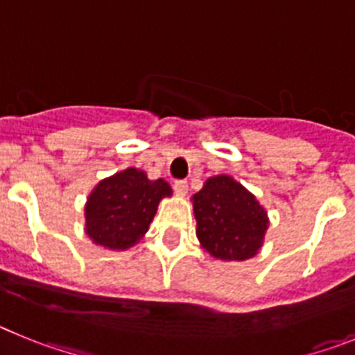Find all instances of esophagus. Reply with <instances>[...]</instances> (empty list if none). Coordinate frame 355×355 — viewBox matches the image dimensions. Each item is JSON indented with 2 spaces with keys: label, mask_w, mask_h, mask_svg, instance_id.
Here are the masks:
<instances>
[{
  "label": "esophagus",
  "mask_w": 355,
  "mask_h": 355,
  "mask_svg": "<svg viewBox=\"0 0 355 355\" xmlns=\"http://www.w3.org/2000/svg\"><path fill=\"white\" fill-rule=\"evenodd\" d=\"M174 192L178 193V196H187V192H188L187 181H184V180L174 181Z\"/></svg>",
  "instance_id": "obj_1"
}]
</instances>
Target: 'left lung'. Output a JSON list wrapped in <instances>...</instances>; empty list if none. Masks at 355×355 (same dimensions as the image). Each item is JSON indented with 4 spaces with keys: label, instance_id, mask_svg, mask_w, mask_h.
<instances>
[{
    "label": "left lung",
    "instance_id": "obj_1",
    "mask_svg": "<svg viewBox=\"0 0 355 355\" xmlns=\"http://www.w3.org/2000/svg\"><path fill=\"white\" fill-rule=\"evenodd\" d=\"M197 238L211 256L243 261L256 256L266 231V213L256 197L229 175H215L193 196Z\"/></svg>",
    "mask_w": 355,
    "mask_h": 355
}]
</instances>
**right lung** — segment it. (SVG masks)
Here are the masks:
<instances>
[{"instance_id":"add662e5","label":"right lung","mask_w":355,"mask_h":355,"mask_svg":"<svg viewBox=\"0 0 355 355\" xmlns=\"http://www.w3.org/2000/svg\"><path fill=\"white\" fill-rule=\"evenodd\" d=\"M171 193L167 181H149L139 168L117 172L90 193L87 234L97 245L128 249L149 229L159 199Z\"/></svg>"}]
</instances>
